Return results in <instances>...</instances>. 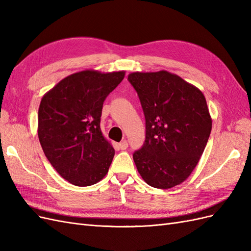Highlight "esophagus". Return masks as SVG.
I'll list each match as a JSON object with an SVG mask.
<instances>
[{"mask_svg":"<svg viewBox=\"0 0 251 251\" xmlns=\"http://www.w3.org/2000/svg\"><path fill=\"white\" fill-rule=\"evenodd\" d=\"M118 147H119V149L120 150H126L127 149V147H128V143L126 141V140H124L123 142H120L119 144H118Z\"/></svg>","mask_w":251,"mask_h":251,"instance_id":"obj_1","label":"esophagus"}]
</instances>
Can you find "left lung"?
I'll return each mask as SVG.
<instances>
[{
	"instance_id": "8db88e82",
	"label": "left lung",
	"mask_w": 251,
	"mask_h": 251,
	"mask_svg": "<svg viewBox=\"0 0 251 251\" xmlns=\"http://www.w3.org/2000/svg\"><path fill=\"white\" fill-rule=\"evenodd\" d=\"M146 118V140L133 159L151 186L168 189L192 174L208 141L211 118L203 93L168 71L128 75Z\"/></svg>"
}]
</instances>
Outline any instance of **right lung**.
<instances>
[{
	"label": "right lung",
	"instance_id": "add662e5",
	"mask_svg": "<svg viewBox=\"0 0 251 251\" xmlns=\"http://www.w3.org/2000/svg\"><path fill=\"white\" fill-rule=\"evenodd\" d=\"M124 77V71L77 72L42 98L37 128L42 149L73 185H93L109 171L115 151L102 136L100 117L105 98Z\"/></svg>",
	"mask_w": 251,
	"mask_h": 251
}]
</instances>
